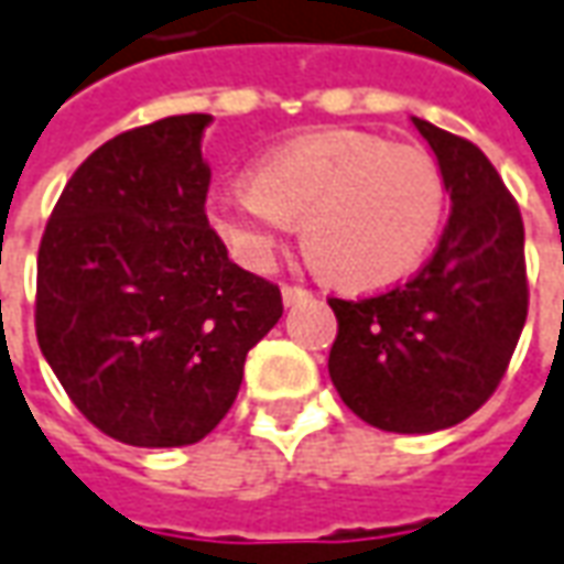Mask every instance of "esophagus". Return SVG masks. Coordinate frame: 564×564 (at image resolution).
I'll list each match as a JSON object with an SVG mask.
<instances>
[{
  "mask_svg": "<svg viewBox=\"0 0 564 564\" xmlns=\"http://www.w3.org/2000/svg\"><path fill=\"white\" fill-rule=\"evenodd\" d=\"M313 294L306 289H301V285H282V301H285V306H294L301 304V301H310Z\"/></svg>",
  "mask_w": 564,
  "mask_h": 564,
  "instance_id": "obj_1",
  "label": "esophagus"
}]
</instances>
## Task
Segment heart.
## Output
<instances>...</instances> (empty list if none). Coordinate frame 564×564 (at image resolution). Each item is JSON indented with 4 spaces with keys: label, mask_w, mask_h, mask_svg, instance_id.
<instances>
[{
    "label": "heart",
    "mask_w": 564,
    "mask_h": 564,
    "mask_svg": "<svg viewBox=\"0 0 564 564\" xmlns=\"http://www.w3.org/2000/svg\"><path fill=\"white\" fill-rule=\"evenodd\" d=\"M448 186L421 147L362 131H319L273 150L251 184L220 186L208 220L245 267L273 263L304 220L313 260L337 285L378 291L421 267L442 230Z\"/></svg>",
    "instance_id": "obj_1"
}]
</instances>
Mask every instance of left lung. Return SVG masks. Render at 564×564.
<instances>
[{
  "label": "left lung",
  "mask_w": 564,
  "mask_h": 564,
  "mask_svg": "<svg viewBox=\"0 0 564 564\" xmlns=\"http://www.w3.org/2000/svg\"><path fill=\"white\" fill-rule=\"evenodd\" d=\"M452 196L433 258L362 301L332 297L328 356L344 405L387 433L467 421L507 375L525 328V227L497 169L467 138L414 116Z\"/></svg>",
  "instance_id": "obj_1"
}]
</instances>
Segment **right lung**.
Masks as SVG:
<instances>
[{
    "mask_svg": "<svg viewBox=\"0 0 564 564\" xmlns=\"http://www.w3.org/2000/svg\"><path fill=\"white\" fill-rule=\"evenodd\" d=\"M186 112L131 128L73 171L39 242L42 356L100 433L181 448L230 411L282 291L208 227L212 169Z\"/></svg>",
    "mask_w": 564,
    "mask_h": 564,
    "instance_id": "add662e5",
    "label": "right lung"
}]
</instances>
